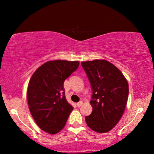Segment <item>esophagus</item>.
I'll use <instances>...</instances> for the list:
<instances>
[{"instance_id":"34e87169","label":"esophagus","mask_w":154,"mask_h":154,"mask_svg":"<svg viewBox=\"0 0 154 154\" xmlns=\"http://www.w3.org/2000/svg\"><path fill=\"white\" fill-rule=\"evenodd\" d=\"M82 105H83V102H82V101H80V102L77 103V106H78V107H80V106H82Z\"/></svg>"}]
</instances>
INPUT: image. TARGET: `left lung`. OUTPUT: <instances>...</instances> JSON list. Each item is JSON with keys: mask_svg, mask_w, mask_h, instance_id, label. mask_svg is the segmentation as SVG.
<instances>
[{"mask_svg": "<svg viewBox=\"0 0 154 154\" xmlns=\"http://www.w3.org/2000/svg\"><path fill=\"white\" fill-rule=\"evenodd\" d=\"M92 90V112L85 118L88 126L99 133L116 126L126 108L128 83L122 72L105 60L82 62Z\"/></svg>", "mask_w": 154, "mask_h": 154, "instance_id": "left-lung-1", "label": "left lung"}]
</instances>
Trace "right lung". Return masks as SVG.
<instances>
[{
    "label": "right lung",
    "instance_id": "right-lung-1",
    "mask_svg": "<svg viewBox=\"0 0 154 154\" xmlns=\"http://www.w3.org/2000/svg\"><path fill=\"white\" fill-rule=\"evenodd\" d=\"M79 65L78 61H49L30 78L27 90L30 113L38 126L48 133L60 131L73 109L65 98L64 82Z\"/></svg>",
    "mask_w": 154,
    "mask_h": 154
}]
</instances>
